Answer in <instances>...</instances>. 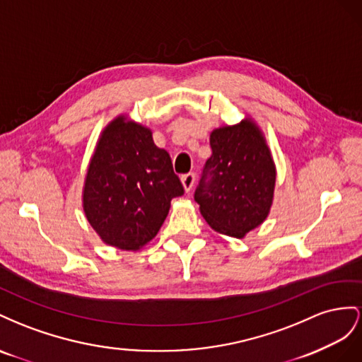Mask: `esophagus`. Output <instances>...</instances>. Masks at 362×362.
Here are the masks:
<instances>
[{
    "instance_id": "1",
    "label": "esophagus",
    "mask_w": 362,
    "mask_h": 362,
    "mask_svg": "<svg viewBox=\"0 0 362 362\" xmlns=\"http://www.w3.org/2000/svg\"><path fill=\"white\" fill-rule=\"evenodd\" d=\"M180 180H182V187H183L185 192H189V191L192 189V187H194V182H195V175H194L192 173H188V174H183V175H182V177H180Z\"/></svg>"
}]
</instances>
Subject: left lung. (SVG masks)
<instances>
[{
  "label": "left lung",
  "instance_id": "1",
  "mask_svg": "<svg viewBox=\"0 0 362 362\" xmlns=\"http://www.w3.org/2000/svg\"><path fill=\"white\" fill-rule=\"evenodd\" d=\"M209 142L204 177L209 174L211 180H202L195 202L216 233L243 240L272 211L277 175L272 150L250 115L214 129Z\"/></svg>",
  "mask_w": 362,
  "mask_h": 362
}]
</instances>
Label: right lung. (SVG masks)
<instances>
[{
  "label": "right lung",
  "instance_id": "right-lung-1",
  "mask_svg": "<svg viewBox=\"0 0 362 362\" xmlns=\"http://www.w3.org/2000/svg\"><path fill=\"white\" fill-rule=\"evenodd\" d=\"M183 194L170 154L127 113L107 122L88 163L81 208L98 238L136 252L158 235L171 200Z\"/></svg>",
  "mask_w": 362,
  "mask_h": 362
}]
</instances>
